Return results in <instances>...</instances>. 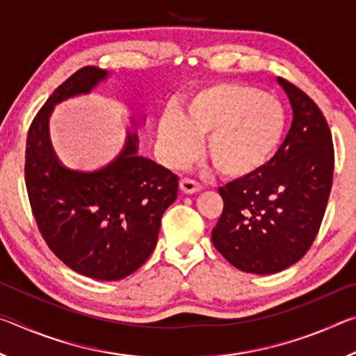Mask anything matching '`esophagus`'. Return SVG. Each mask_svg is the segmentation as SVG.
<instances>
[{
    "instance_id": "obj_1",
    "label": "esophagus",
    "mask_w": 356,
    "mask_h": 356,
    "mask_svg": "<svg viewBox=\"0 0 356 356\" xmlns=\"http://www.w3.org/2000/svg\"><path fill=\"white\" fill-rule=\"evenodd\" d=\"M201 188H202V185L195 179H190V177L180 179V190L186 193V195H191V193L200 191Z\"/></svg>"
}]
</instances>
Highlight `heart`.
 <instances>
[{
	"mask_svg": "<svg viewBox=\"0 0 356 356\" xmlns=\"http://www.w3.org/2000/svg\"><path fill=\"white\" fill-rule=\"evenodd\" d=\"M286 130V111L275 95L243 83H218L195 92L184 116L168 111L160 138L172 165L196 152V136H206L204 154L221 176L242 179L272 160Z\"/></svg>",
	"mask_w": 356,
	"mask_h": 356,
	"instance_id": "heart-1",
	"label": "heart"
}]
</instances>
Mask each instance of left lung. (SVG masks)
<instances>
[{"mask_svg": "<svg viewBox=\"0 0 356 356\" xmlns=\"http://www.w3.org/2000/svg\"><path fill=\"white\" fill-rule=\"evenodd\" d=\"M278 81L293 110L291 130L262 170L220 186L225 206L212 231L221 256L256 275L281 272L306 254L333 185L334 147L327 119L298 86Z\"/></svg>", "mask_w": 356, "mask_h": 356, "instance_id": "8db88e82", "label": "left lung"}]
</instances>
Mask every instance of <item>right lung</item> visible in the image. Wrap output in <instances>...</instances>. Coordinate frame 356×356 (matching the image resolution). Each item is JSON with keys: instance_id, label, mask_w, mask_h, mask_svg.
Listing matches in <instances>:
<instances>
[{"instance_id": "add662e5", "label": "right lung", "mask_w": 356, "mask_h": 356, "mask_svg": "<svg viewBox=\"0 0 356 356\" xmlns=\"http://www.w3.org/2000/svg\"><path fill=\"white\" fill-rule=\"evenodd\" d=\"M108 74L86 65L53 91L28 130L25 184L38 227L58 259L74 272L118 281L147 261L165 210L176 201L179 177L136 152V134L97 171L65 168L48 136L55 104L91 91Z\"/></svg>"}]
</instances>
